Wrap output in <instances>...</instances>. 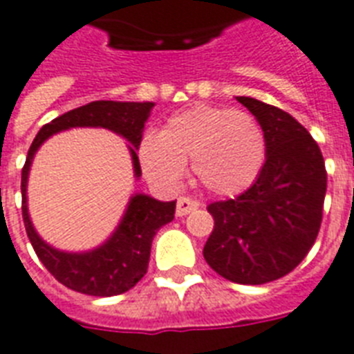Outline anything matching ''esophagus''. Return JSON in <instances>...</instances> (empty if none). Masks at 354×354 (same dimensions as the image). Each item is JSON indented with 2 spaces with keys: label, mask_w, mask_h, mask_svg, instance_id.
Segmentation results:
<instances>
[{
  "label": "esophagus",
  "mask_w": 354,
  "mask_h": 354,
  "mask_svg": "<svg viewBox=\"0 0 354 354\" xmlns=\"http://www.w3.org/2000/svg\"><path fill=\"white\" fill-rule=\"evenodd\" d=\"M196 207H201V202L191 198V196H180L176 204V215L178 217H183V215H187L189 212H193Z\"/></svg>",
  "instance_id": "34e87169"
}]
</instances>
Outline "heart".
<instances>
[{"label": "heart", "mask_w": 354, "mask_h": 354, "mask_svg": "<svg viewBox=\"0 0 354 354\" xmlns=\"http://www.w3.org/2000/svg\"><path fill=\"white\" fill-rule=\"evenodd\" d=\"M266 131L254 115L230 107L195 105L172 115L159 137H147L139 150L148 176L167 185L182 180L193 161L201 185L230 196L249 189L266 163Z\"/></svg>", "instance_id": "1"}]
</instances>
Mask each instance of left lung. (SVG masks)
Listing matches in <instances>:
<instances>
[{
    "label": "left lung",
    "mask_w": 354,
    "mask_h": 354,
    "mask_svg": "<svg viewBox=\"0 0 354 354\" xmlns=\"http://www.w3.org/2000/svg\"><path fill=\"white\" fill-rule=\"evenodd\" d=\"M267 139V159L247 191L212 202L207 266L236 284H266L291 273L319 234L327 171L308 129L274 105L237 96Z\"/></svg>",
    "instance_id": "1"
}]
</instances>
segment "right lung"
<instances>
[{
	"label": "right lung",
	"mask_w": 354,
	"mask_h": 354,
	"mask_svg": "<svg viewBox=\"0 0 354 354\" xmlns=\"http://www.w3.org/2000/svg\"><path fill=\"white\" fill-rule=\"evenodd\" d=\"M152 107V102H91L42 126L29 147L26 165L21 169V217L27 237L46 269L70 290L94 297L120 295L131 290L147 274L153 236L161 226L174 219L176 202H159L152 196L135 195L115 234L102 247L83 254L61 252L40 239L27 213V176L35 152L50 135L63 129L77 126L107 128L133 145L129 147L133 171L135 176H141V165L135 150L141 145L142 129Z\"/></svg>",
	"instance_id": "add662e5"
}]
</instances>
